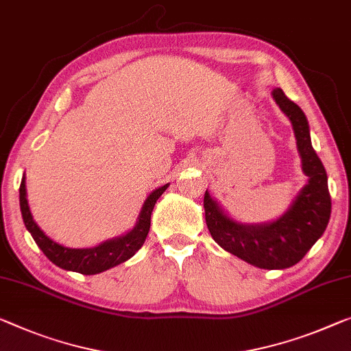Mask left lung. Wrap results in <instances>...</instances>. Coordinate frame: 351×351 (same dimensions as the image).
<instances>
[{
	"instance_id": "obj_1",
	"label": "left lung",
	"mask_w": 351,
	"mask_h": 351,
	"mask_svg": "<svg viewBox=\"0 0 351 351\" xmlns=\"http://www.w3.org/2000/svg\"><path fill=\"white\" fill-rule=\"evenodd\" d=\"M273 99L292 122L303 172L309 177L282 217L267 224H243L232 219L206 191V223L213 240L230 254L265 269L293 267L325 232L331 215L328 176L311 143L309 123L301 108L282 89H273Z\"/></svg>"
}]
</instances>
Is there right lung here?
I'll use <instances>...</instances> for the list:
<instances>
[{"label":"right lung","mask_w":351,"mask_h":351,"mask_svg":"<svg viewBox=\"0 0 351 351\" xmlns=\"http://www.w3.org/2000/svg\"><path fill=\"white\" fill-rule=\"evenodd\" d=\"M168 186L169 183H166V185L157 188V190L149 194L141 208V213L138 217L136 226L130 232H127L122 237H117V239L106 240L94 247H82V250H75V247H67L56 243L36 224L29 212L28 199H26L25 177L21 179L20 185V210L26 229L29 230V234L42 252L56 267L82 274H97L128 261L144 245L145 237H147L150 229V215H152L155 202L158 201V197L166 191Z\"/></svg>","instance_id":"right-lung-1"}]
</instances>
